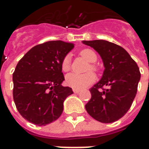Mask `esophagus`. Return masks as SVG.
Segmentation results:
<instances>
[{"label":"esophagus","mask_w":149,"mask_h":149,"mask_svg":"<svg viewBox=\"0 0 149 149\" xmlns=\"http://www.w3.org/2000/svg\"><path fill=\"white\" fill-rule=\"evenodd\" d=\"M72 91H73V93H80V89H76V88H73Z\"/></svg>","instance_id":"obj_1"}]
</instances>
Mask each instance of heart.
<instances>
[{
  "label": "heart",
  "mask_w": 149,
  "mask_h": 149,
  "mask_svg": "<svg viewBox=\"0 0 149 149\" xmlns=\"http://www.w3.org/2000/svg\"><path fill=\"white\" fill-rule=\"evenodd\" d=\"M80 56L81 57L85 59L87 61L90 62L92 64L88 66V70H93L97 71V65H94V62L97 61V55L96 52L91 49H82L80 52ZM71 66V61H70V56H65L63 58L61 62V69L62 71L68 72L70 69ZM96 80V77L93 72H88L84 74H77V73H68L66 77H65V83L69 87L76 89H81L87 87L93 83Z\"/></svg>",
  "instance_id": "1"
}]
</instances>
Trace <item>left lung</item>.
Listing matches in <instances>:
<instances>
[{
    "mask_svg": "<svg viewBox=\"0 0 149 149\" xmlns=\"http://www.w3.org/2000/svg\"><path fill=\"white\" fill-rule=\"evenodd\" d=\"M82 42L100 54L104 66L102 78L89 89L92 97L85 109L101 123L116 121L128 112L136 97L141 79L139 68L127 51L114 43L104 40Z\"/></svg>",
    "mask_w": 149,
    "mask_h": 149,
    "instance_id": "8db88e82",
    "label": "left lung"
}]
</instances>
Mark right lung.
Segmentation results:
<instances>
[{
  "instance_id": "obj_1",
  "label": "right lung",
  "mask_w": 149,
  "mask_h": 149,
  "mask_svg": "<svg viewBox=\"0 0 149 149\" xmlns=\"http://www.w3.org/2000/svg\"><path fill=\"white\" fill-rule=\"evenodd\" d=\"M73 47L62 40L47 41L19 61L13 74V95L18 112L28 121L46 125L61 115L64 101L73 93L71 88L61 85V62Z\"/></svg>"
}]
</instances>
